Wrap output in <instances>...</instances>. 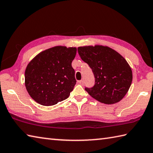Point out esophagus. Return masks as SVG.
<instances>
[{"label": "esophagus", "mask_w": 153, "mask_h": 153, "mask_svg": "<svg viewBox=\"0 0 153 153\" xmlns=\"http://www.w3.org/2000/svg\"><path fill=\"white\" fill-rule=\"evenodd\" d=\"M79 83L80 85H84V80H79Z\"/></svg>", "instance_id": "34e87169"}]
</instances>
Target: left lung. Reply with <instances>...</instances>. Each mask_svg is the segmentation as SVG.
Masks as SVG:
<instances>
[{
    "mask_svg": "<svg viewBox=\"0 0 153 153\" xmlns=\"http://www.w3.org/2000/svg\"><path fill=\"white\" fill-rule=\"evenodd\" d=\"M83 61L93 72L95 84L85 91L98 101L106 105L121 100L128 91L132 80L130 65L112 48L102 45L78 47Z\"/></svg>",
    "mask_w": 153,
    "mask_h": 153,
    "instance_id": "1",
    "label": "left lung"
}]
</instances>
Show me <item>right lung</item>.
<instances>
[{"label": "right lung", "instance_id": "add662e5", "mask_svg": "<svg viewBox=\"0 0 153 153\" xmlns=\"http://www.w3.org/2000/svg\"><path fill=\"white\" fill-rule=\"evenodd\" d=\"M76 47L56 46L42 51L26 68L25 83L32 99L43 106L67 99L76 84L71 63Z\"/></svg>", "mask_w": 153, "mask_h": 153}]
</instances>
